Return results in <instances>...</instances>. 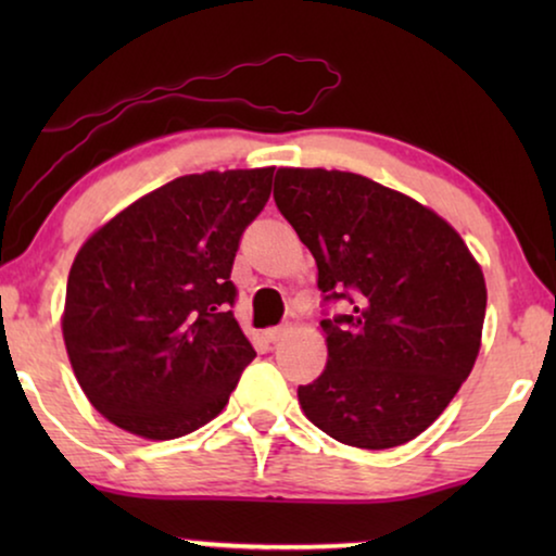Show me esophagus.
<instances>
[{"instance_id":"obj_1","label":"esophagus","mask_w":556,"mask_h":556,"mask_svg":"<svg viewBox=\"0 0 556 556\" xmlns=\"http://www.w3.org/2000/svg\"><path fill=\"white\" fill-rule=\"evenodd\" d=\"M288 331H291V324H280V326H273V329L265 331V337H268V341H273V344H276V341L283 339Z\"/></svg>"}]
</instances>
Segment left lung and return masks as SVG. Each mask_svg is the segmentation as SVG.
<instances>
[{
	"label": "left lung",
	"mask_w": 556,
	"mask_h": 556,
	"mask_svg": "<svg viewBox=\"0 0 556 556\" xmlns=\"http://www.w3.org/2000/svg\"><path fill=\"white\" fill-rule=\"evenodd\" d=\"M273 200L314 255L326 301L354 303L321 321L329 362L299 387L303 415L344 445L409 443L481 352V265L438 212L362 174L280 166Z\"/></svg>",
	"instance_id": "obj_1"
}]
</instances>
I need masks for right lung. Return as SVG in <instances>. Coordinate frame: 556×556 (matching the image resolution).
<instances>
[{
  "label": "right lung",
  "instance_id": "obj_1",
  "mask_svg": "<svg viewBox=\"0 0 556 556\" xmlns=\"http://www.w3.org/2000/svg\"><path fill=\"white\" fill-rule=\"evenodd\" d=\"M270 181L273 166L187 174L80 245L63 339L80 390L116 428L174 440L223 413L255 359L230 311V270Z\"/></svg>",
  "mask_w": 556,
  "mask_h": 556
}]
</instances>
